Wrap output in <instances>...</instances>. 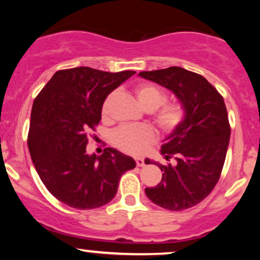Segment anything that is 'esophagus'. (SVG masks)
I'll list each match as a JSON object with an SVG mask.
<instances>
[{"label":"esophagus","mask_w":260,"mask_h":260,"mask_svg":"<svg viewBox=\"0 0 260 260\" xmlns=\"http://www.w3.org/2000/svg\"><path fill=\"white\" fill-rule=\"evenodd\" d=\"M136 164L137 166H139V168H143V166L145 165L144 159H142V157H136Z\"/></svg>","instance_id":"1"}]
</instances>
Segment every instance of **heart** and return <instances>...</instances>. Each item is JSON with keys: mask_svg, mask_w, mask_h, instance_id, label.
Segmentation results:
<instances>
[{"mask_svg": "<svg viewBox=\"0 0 260 260\" xmlns=\"http://www.w3.org/2000/svg\"><path fill=\"white\" fill-rule=\"evenodd\" d=\"M140 106L147 111H154L165 101V94L159 86L151 83H140L134 88ZM113 94H110L101 107V115H109ZM184 109L180 103L165 104L155 113V121L164 132H174L184 120ZM156 140V133L150 126H122L112 133L113 144L129 154H143Z\"/></svg>", "mask_w": 260, "mask_h": 260, "instance_id": "1", "label": "heart"}]
</instances>
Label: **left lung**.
I'll return each mask as SVG.
<instances>
[{
	"mask_svg": "<svg viewBox=\"0 0 260 260\" xmlns=\"http://www.w3.org/2000/svg\"><path fill=\"white\" fill-rule=\"evenodd\" d=\"M139 77L171 90L184 109V120L164 140L161 154L175 165L145 159L162 171L145 194L172 211L192 208L210 194L221 175L230 142L228 111L219 91L201 74L181 67L140 72Z\"/></svg>",
	"mask_w": 260,
	"mask_h": 260,
	"instance_id": "1",
	"label": "left lung"
}]
</instances>
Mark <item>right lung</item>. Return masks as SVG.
Returning a JSON list of instances; mask_svg holds the SVG:
<instances>
[{
    "label": "right lung",
    "mask_w": 260,
    "mask_h": 260,
    "mask_svg": "<svg viewBox=\"0 0 260 260\" xmlns=\"http://www.w3.org/2000/svg\"><path fill=\"white\" fill-rule=\"evenodd\" d=\"M134 71L104 72L90 67L57 71L32 104L28 148L45 187L76 209H95L112 201L121 176L136 161L113 148L86 154L88 132L101 120L107 95Z\"/></svg>",
    "instance_id": "obj_1"
}]
</instances>
